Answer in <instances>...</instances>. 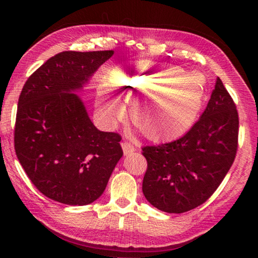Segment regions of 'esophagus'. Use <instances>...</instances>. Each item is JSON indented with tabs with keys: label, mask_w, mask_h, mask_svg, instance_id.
<instances>
[{
	"label": "esophagus",
	"mask_w": 258,
	"mask_h": 258,
	"mask_svg": "<svg viewBox=\"0 0 258 258\" xmlns=\"http://www.w3.org/2000/svg\"><path fill=\"white\" fill-rule=\"evenodd\" d=\"M121 148H123V151H124L125 156L133 154V152L135 151V148L128 142H121Z\"/></svg>",
	"instance_id": "esophagus-1"
}]
</instances>
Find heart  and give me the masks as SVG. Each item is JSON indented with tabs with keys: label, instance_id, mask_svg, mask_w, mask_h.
I'll use <instances>...</instances> for the list:
<instances>
[{
	"label": "heart",
	"instance_id": "1",
	"mask_svg": "<svg viewBox=\"0 0 258 258\" xmlns=\"http://www.w3.org/2000/svg\"><path fill=\"white\" fill-rule=\"evenodd\" d=\"M109 83L117 97L131 101L133 123L155 142L169 141L186 132L203 106V83L171 64L121 63L109 74ZM100 103L112 116L120 111L107 94L100 95Z\"/></svg>",
	"mask_w": 258,
	"mask_h": 258
}]
</instances>
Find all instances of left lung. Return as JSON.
<instances>
[{
	"instance_id": "8db88e82",
	"label": "left lung",
	"mask_w": 258,
	"mask_h": 258,
	"mask_svg": "<svg viewBox=\"0 0 258 258\" xmlns=\"http://www.w3.org/2000/svg\"><path fill=\"white\" fill-rule=\"evenodd\" d=\"M239 116L217 77L203 115L182 138L142 148L148 167L142 191L152 206L181 214L200 206L216 191L238 149Z\"/></svg>"
}]
</instances>
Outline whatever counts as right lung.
<instances>
[{"label": "right lung", "mask_w": 258, "mask_h": 258, "mask_svg": "<svg viewBox=\"0 0 258 258\" xmlns=\"http://www.w3.org/2000/svg\"><path fill=\"white\" fill-rule=\"evenodd\" d=\"M112 54L61 52L29 76L20 93L16 155L37 190L54 202L93 203L123 156L120 135L95 127L74 93Z\"/></svg>", "instance_id": "right-lung-1"}]
</instances>
